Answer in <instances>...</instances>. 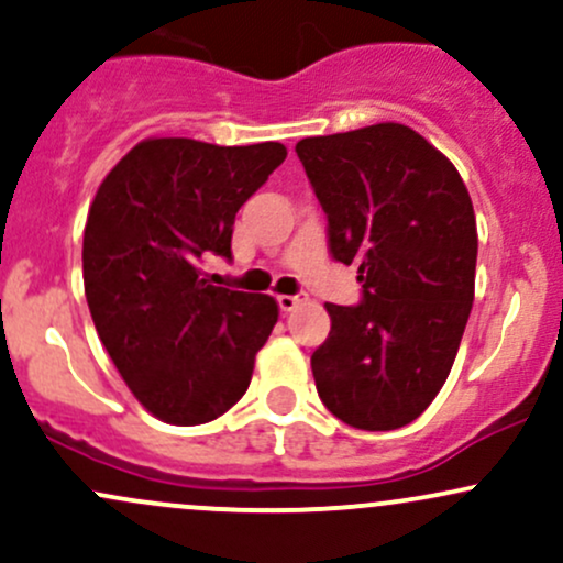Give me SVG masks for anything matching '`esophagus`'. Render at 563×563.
<instances>
[{
  "mask_svg": "<svg viewBox=\"0 0 563 563\" xmlns=\"http://www.w3.org/2000/svg\"><path fill=\"white\" fill-rule=\"evenodd\" d=\"M303 301V296H277V303H280V312H294L296 307Z\"/></svg>",
  "mask_w": 563,
  "mask_h": 563,
  "instance_id": "esophagus-1",
  "label": "esophagus"
}]
</instances>
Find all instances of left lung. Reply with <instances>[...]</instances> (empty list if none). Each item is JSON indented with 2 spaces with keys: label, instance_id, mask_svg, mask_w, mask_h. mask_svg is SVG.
<instances>
[{
  "label": "left lung",
  "instance_id": "1",
  "mask_svg": "<svg viewBox=\"0 0 563 563\" xmlns=\"http://www.w3.org/2000/svg\"><path fill=\"white\" fill-rule=\"evenodd\" d=\"M335 262L363 301L325 303L314 349L322 405L365 431L402 429L450 376L474 303L476 217L461 174L410 126L373 124L296 142Z\"/></svg>",
  "mask_w": 563,
  "mask_h": 563
}]
</instances>
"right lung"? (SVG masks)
<instances>
[{"label":"right lung","mask_w":563,"mask_h":563,"mask_svg":"<svg viewBox=\"0 0 563 563\" xmlns=\"http://www.w3.org/2000/svg\"><path fill=\"white\" fill-rule=\"evenodd\" d=\"M288 156L280 142H137L97 187L84 228V294L97 335L137 402L172 426L209 423L243 397L277 301L211 286L232 224Z\"/></svg>","instance_id":"right-lung-1"}]
</instances>
